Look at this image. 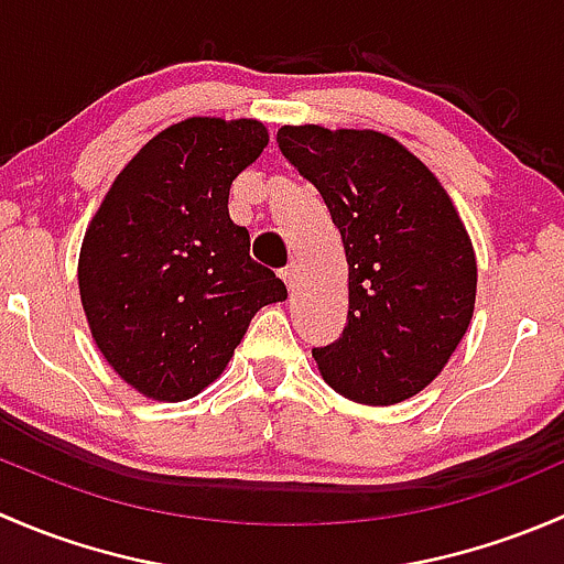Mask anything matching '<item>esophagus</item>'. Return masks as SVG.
Wrapping results in <instances>:
<instances>
[{"instance_id": "1", "label": "esophagus", "mask_w": 564, "mask_h": 564, "mask_svg": "<svg viewBox=\"0 0 564 564\" xmlns=\"http://www.w3.org/2000/svg\"><path fill=\"white\" fill-rule=\"evenodd\" d=\"M281 278H283V281H286V286L294 292V286H297V278H300V264H297V261H289V264L281 270Z\"/></svg>"}]
</instances>
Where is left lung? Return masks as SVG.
<instances>
[{
    "mask_svg": "<svg viewBox=\"0 0 564 564\" xmlns=\"http://www.w3.org/2000/svg\"><path fill=\"white\" fill-rule=\"evenodd\" d=\"M278 147L322 193L349 261L346 327L314 349L324 382L371 406L406 401L445 368L475 311V250L451 196L373 130L286 124Z\"/></svg>",
    "mask_w": 564,
    "mask_h": 564,
    "instance_id": "8db88e82",
    "label": "left lung"
}]
</instances>
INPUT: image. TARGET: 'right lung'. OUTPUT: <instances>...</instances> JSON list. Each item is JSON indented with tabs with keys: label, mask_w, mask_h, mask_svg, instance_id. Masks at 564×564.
I'll return each instance as SVG.
<instances>
[{
	"label": "right lung",
	"mask_w": 564,
	"mask_h": 564,
	"mask_svg": "<svg viewBox=\"0 0 564 564\" xmlns=\"http://www.w3.org/2000/svg\"><path fill=\"white\" fill-rule=\"evenodd\" d=\"M256 119L193 117L147 141L84 235L78 289L108 366L155 401L220 377L256 311L286 300L229 218L231 182L267 147Z\"/></svg>",
	"instance_id": "obj_1"
}]
</instances>
